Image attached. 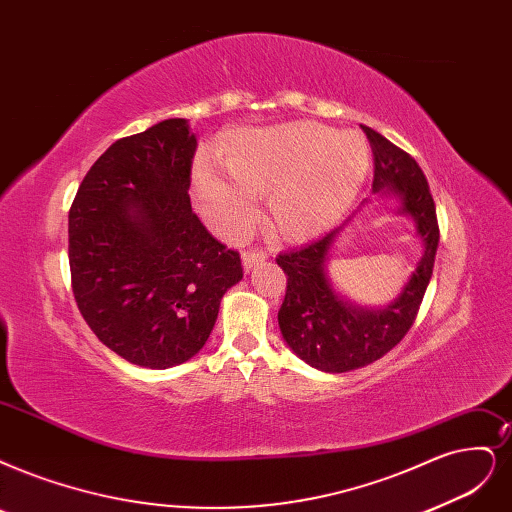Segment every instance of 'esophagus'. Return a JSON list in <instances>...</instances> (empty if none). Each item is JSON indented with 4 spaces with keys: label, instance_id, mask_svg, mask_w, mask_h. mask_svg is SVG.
Here are the masks:
<instances>
[{
    "label": "esophagus",
    "instance_id": "esophagus-1",
    "mask_svg": "<svg viewBox=\"0 0 512 512\" xmlns=\"http://www.w3.org/2000/svg\"><path fill=\"white\" fill-rule=\"evenodd\" d=\"M266 251H261V249H249V251H244L242 253V266H244V270H251V268H255L257 263H261V261H266Z\"/></svg>",
    "mask_w": 512,
    "mask_h": 512
}]
</instances>
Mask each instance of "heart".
<instances>
[{
	"label": "heart",
	"mask_w": 512,
	"mask_h": 512,
	"mask_svg": "<svg viewBox=\"0 0 512 512\" xmlns=\"http://www.w3.org/2000/svg\"><path fill=\"white\" fill-rule=\"evenodd\" d=\"M369 147L356 132L314 122L255 130L238 141L221 168L196 166L206 219L223 236H236L257 217L259 196L274 189L272 217L293 238L323 232L356 198L369 173Z\"/></svg>",
	"instance_id": "1"
}]
</instances>
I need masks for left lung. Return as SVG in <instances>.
Wrapping results in <instances>:
<instances>
[{
    "mask_svg": "<svg viewBox=\"0 0 512 512\" xmlns=\"http://www.w3.org/2000/svg\"><path fill=\"white\" fill-rule=\"evenodd\" d=\"M363 130L373 149V192L386 189L401 198L399 213L413 217L424 255L403 293L384 310L358 308L339 297L325 272L333 240L356 213L323 238L276 257L287 274V293L278 310L282 337L301 361L329 373L371 365L401 342L422 306L439 246L437 208L422 168L380 132L369 126Z\"/></svg>",
    "mask_w": 512,
    "mask_h": 512,
    "instance_id": "left-lung-1",
    "label": "left lung"
}]
</instances>
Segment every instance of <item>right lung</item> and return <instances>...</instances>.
I'll return each instance as SVG.
<instances>
[{
	"instance_id": "1",
	"label": "right lung",
	"mask_w": 512,
	"mask_h": 512,
	"mask_svg": "<svg viewBox=\"0 0 512 512\" xmlns=\"http://www.w3.org/2000/svg\"><path fill=\"white\" fill-rule=\"evenodd\" d=\"M196 135L170 118L118 139L90 166L69 208V268L78 308L128 363L168 369L206 344L238 251L192 211Z\"/></svg>"
}]
</instances>
